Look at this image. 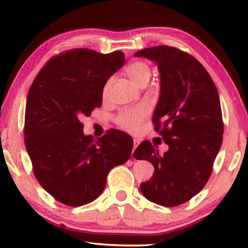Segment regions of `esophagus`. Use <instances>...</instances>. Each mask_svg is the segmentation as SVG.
I'll return each instance as SVG.
<instances>
[{"label":"esophagus","instance_id":"esophagus-1","mask_svg":"<svg viewBox=\"0 0 248 248\" xmlns=\"http://www.w3.org/2000/svg\"><path fill=\"white\" fill-rule=\"evenodd\" d=\"M139 143H140V140H138V139H133V151L136 150V148L138 145H139ZM133 151H132V154H133Z\"/></svg>","mask_w":248,"mask_h":248}]
</instances>
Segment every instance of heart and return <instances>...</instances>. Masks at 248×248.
I'll return each mask as SVG.
<instances>
[{
    "instance_id": "obj_1",
    "label": "heart",
    "mask_w": 248,
    "mask_h": 248,
    "mask_svg": "<svg viewBox=\"0 0 248 248\" xmlns=\"http://www.w3.org/2000/svg\"><path fill=\"white\" fill-rule=\"evenodd\" d=\"M125 72L129 78L136 84L138 86H145L148 84L149 79L151 78V68L148 63L143 61H137L133 62L130 65L127 66ZM111 85V79L105 84L103 95L106 97L109 89ZM148 115V109L146 107H138L133 109H127V110L121 111L120 114L117 116L116 121L121 128L127 130L129 132H137L139 131L141 128V124L143 123L144 118Z\"/></svg>"
}]
</instances>
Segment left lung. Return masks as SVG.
<instances>
[{
  "mask_svg": "<svg viewBox=\"0 0 248 248\" xmlns=\"http://www.w3.org/2000/svg\"><path fill=\"white\" fill-rule=\"evenodd\" d=\"M134 56L157 63L161 93L152 121L170 148L159 154L146 140L134 151V158L154 166L153 177L140 189L154 203L176 207L198 194L212 173L223 138L219 94L208 71L189 53L157 46Z\"/></svg>",
  "mask_w": 248,
  "mask_h": 248,
  "instance_id": "left-lung-1",
  "label": "left lung"
}]
</instances>
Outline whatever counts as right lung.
<instances>
[{
	"mask_svg": "<svg viewBox=\"0 0 248 248\" xmlns=\"http://www.w3.org/2000/svg\"><path fill=\"white\" fill-rule=\"evenodd\" d=\"M124 63L121 51L78 48L49 59L33 79L25 111V145L33 175L59 202L79 207L102 194L112 167L133 148L129 134L111 129L84 136L81 118L100 107L107 79Z\"/></svg>",
	"mask_w": 248,
	"mask_h": 248,
	"instance_id": "right-lung-1",
	"label": "right lung"
}]
</instances>
